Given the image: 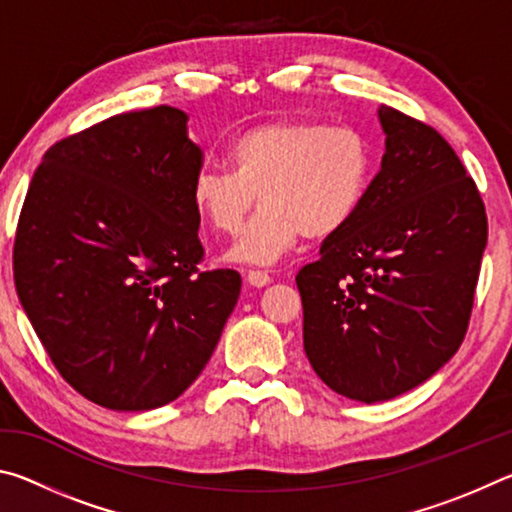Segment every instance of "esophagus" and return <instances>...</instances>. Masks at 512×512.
Returning a JSON list of instances; mask_svg holds the SVG:
<instances>
[{
  "label": "esophagus",
  "instance_id": "1",
  "mask_svg": "<svg viewBox=\"0 0 512 512\" xmlns=\"http://www.w3.org/2000/svg\"><path fill=\"white\" fill-rule=\"evenodd\" d=\"M246 280H248V284H253V287H266V284L271 282V275H268L266 271H248Z\"/></svg>",
  "mask_w": 512,
  "mask_h": 512
}]
</instances>
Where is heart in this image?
<instances>
[{
    "label": "heart",
    "mask_w": 512,
    "mask_h": 512,
    "mask_svg": "<svg viewBox=\"0 0 512 512\" xmlns=\"http://www.w3.org/2000/svg\"><path fill=\"white\" fill-rule=\"evenodd\" d=\"M230 171L203 169L192 203L216 235H237L225 259L268 264L300 235L320 241L339 235L361 212L377 171L370 137L352 126L309 119H273L241 131L228 144Z\"/></svg>",
    "instance_id": "b5f03b06"
}]
</instances>
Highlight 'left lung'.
Listing matches in <instances>:
<instances>
[{"label": "left lung", "instance_id": "8db88e82", "mask_svg": "<svg viewBox=\"0 0 512 512\" xmlns=\"http://www.w3.org/2000/svg\"><path fill=\"white\" fill-rule=\"evenodd\" d=\"M386 153L361 212L300 268L302 339L339 395L384 402L427 381L465 339L488 216L452 146L381 106Z\"/></svg>", "mask_w": 512, "mask_h": 512}]
</instances>
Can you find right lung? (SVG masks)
Returning a JSON list of instances; mask_svg holds the SVG:
<instances>
[{
    "label": "right lung",
    "instance_id": "1",
    "mask_svg": "<svg viewBox=\"0 0 512 512\" xmlns=\"http://www.w3.org/2000/svg\"><path fill=\"white\" fill-rule=\"evenodd\" d=\"M201 167L185 112L155 106L65 137L33 173L15 289L56 370L94 404L149 411L176 400L237 305V271L198 268Z\"/></svg>",
    "mask_w": 512,
    "mask_h": 512
}]
</instances>
